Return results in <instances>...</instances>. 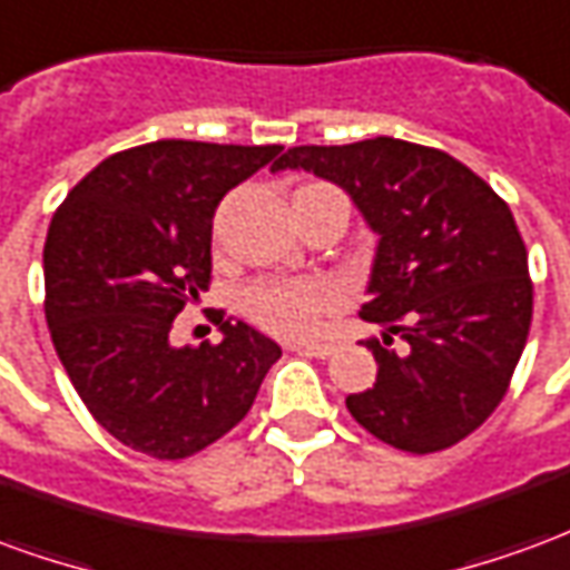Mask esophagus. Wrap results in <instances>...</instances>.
I'll use <instances>...</instances> for the list:
<instances>
[{"instance_id":"obj_1","label":"esophagus","mask_w":570,"mask_h":570,"mask_svg":"<svg viewBox=\"0 0 570 570\" xmlns=\"http://www.w3.org/2000/svg\"><path fill=\"white\" fill-rule=\"evenodd\" d=\"M289 347L298 351V354H308V357H317V360H326L335 354L333 342H311V345H289Z\"/></svg>"}]
</instances>
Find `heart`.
<instances>
[{
	"instance_id": "1",
	"label": "heart",
	"mask_w": 570,
	"mask_h": 570,
	"mask_svg": "<svg viewBox=\"0 0 570 570\" xmlns=\"http://www.w3.org/2000/svg\"><path fill=\"white\" fill-rule=\"evenodd\" d=\"M342 305L338 286L321 277L302 281H262L244 293V311L262 330L284 338H308L323 326V317Z\"/></svg>"
}]
</instances>
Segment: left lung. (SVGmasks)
I'll return each mask as SVG.
<instances>
[{
    "label": "left lung",
    "mask_w": 570,
    "mask_h": 570,
    "mask_svg": "<svg viewBox=\"0 0 570 570\" xmlns=\"http://www.w3.org/2000/svg\"><path fill=\"white\" fill-rule=\"evenodd\" d=\"M272 170L342 186L379 235L360 311L384 330L366 342L379 375L347 396V412L412 454L470 436L507 394L531 326L528 253L510 207L458 158L394 137L296 146Z\"/></svg>",
    "instance_id": "obj_1"
}]
</instances>
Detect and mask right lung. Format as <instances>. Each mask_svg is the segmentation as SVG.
Returning a JSON list of instances; mask_svg holds the SVG:
<instances>
[{
	"label": "right lung",
	"instance_id": "obj_1",
	"mask_svg": "<svg viewBox=\"0 0 570 570\" xmlns=\"http://www.w3.org/2000/svg\"><path fill=\"white\" fill-rule=\"evenodd\" d=\"M281 146L158 140L116 151L57 207L45 317L94 421L134 452L179 461L244 419L281 347L219 317L223 342H170L210 286L213 213Z\"/></svg>",
	"mask_w": 570,
	"mask_h": 570
}]
</instances>
